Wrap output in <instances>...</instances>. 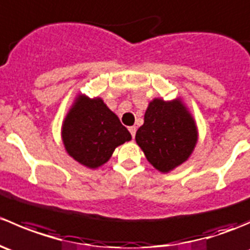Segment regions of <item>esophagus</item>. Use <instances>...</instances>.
Returning a JSON list of instances; mask_svg holds the SVG:
<instances>
[{
    "label": "esophagus",
    "instance_id": "1",
    "mask_svg": "<svg viewBox=\"0 0 250 250\" xmlns=\"http://www.w3.org/2000/svg\"><path fill=\"white\" fill-rule=\"evenodd\" d=\"M128 129H129V132H130V134H132V137L134 138L135 137V132H137V128H135L134 125H132V127H129V128H128Z\"/></svg>",
    "mask_w": 250,
    "mask_h": 250
}]
</instances>
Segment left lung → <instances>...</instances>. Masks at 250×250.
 Instances as JSON below:
<instances>
[{
  "label": "left lung",
  "mask_w": 250,
  "mask_h": 250,
  "mask_svg": "<svg viewBox=\"0 0 250 250\" xmlns=\"http://www.w3.org/2000/svg\"><path fill=\"white\" fill-rule=\"evenodd\" d=\"M135 140L146 160L161 173H169L190 158L198 140L195 118L181 99L155 98L148 103Z\"/></svg>",
  "instance_id": "left-lung-1"
}]
</instances>
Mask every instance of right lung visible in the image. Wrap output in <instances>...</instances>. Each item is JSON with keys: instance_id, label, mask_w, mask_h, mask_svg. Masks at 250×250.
I'll use <instances>...</instances> for the list:
<instances>
[{"instance_id": "1", "label": "right lung", "mask_w": 250, "mask_h": 250, "mask_svg": "<svg viewBox=\"0 0 250 250\" xmlns=\"http://www.w3.org/2000/svg\"><path fill=\"white\" fill-rule=\"evenodd\" d=\"M62 139L69 156L89 169H97L132 135L102 98L78 94L62 121Z\"/></svg>"}]
</instances>
